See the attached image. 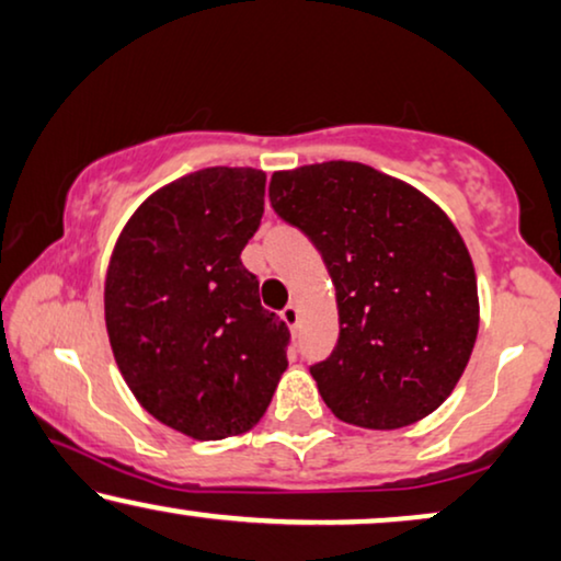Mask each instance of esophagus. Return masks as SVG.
<instances>
[{
    "instance_id": "esophagus-1",
    "label": "esophagus",
    "mask_w": 561,
    "mask_h": 561,
    "mask_svg": "<svg viewBox=\"0 0 561 561\" xmlns=\"http://www.w3.org/2000/svg\"><path fill=\"white\" fill-rule=\"evenodd\" d=\"M282 320H285L289 328H297V323H300V308H297V305H287V308L282 310Z\"/></svg>"
}]
</instances>
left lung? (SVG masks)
Wrapping results in <instances>:
<instances>
[{
    "label": "left lung",
    "instance_id": "8db88e82",
    "mask_svg": "<svg viewBox=\"0 0 561 561\" xmlns=\"http://www.w3.org/2000/svg\"><path fill=\"white\" fill-rule=\"evenodd\" d=\"M274 213L323 256L339 346L310 367L343 423L394 431L449 398L472 356L480 300L465 241L442 207L356 161L274 171Z\"/></svg>",
    "mask_w": 561,
    "mask_h": 561
}]
</instances>
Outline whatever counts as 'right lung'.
Wrapping results in <instances>:
<instances>
[{
    "instance_id": "add662e5",
    "label": "right lung",
    "mask_w": 561,
    "mask_h": 561,
    "mask_svg": "<svg viewBox=\"0 0 561 561\" xmlns=\"http://www.w3.org/2000/svg\"><path fill=\"white\" fill-rule=\"evenodd\" d=\"M266 174L213 167L153 192L119 233L104 279L112 354L136 400L197 442L251 431L287 369L285 320L261 308L241 251Z\"/></svg>"
}]
</instances>
